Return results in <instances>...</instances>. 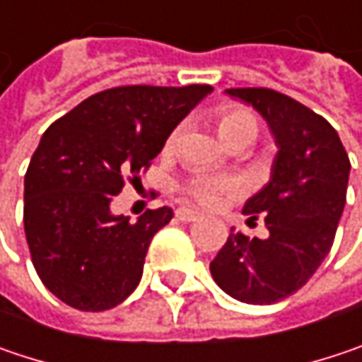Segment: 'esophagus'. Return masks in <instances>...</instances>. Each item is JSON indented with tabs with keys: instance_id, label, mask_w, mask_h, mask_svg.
<instances>
[{
	"instance_id": "34e87169",
	"label": "esophagus",
	"mask_w": 362,
	"mask_h": 362,
	"mask_svg": "<svg viewBox=\"0 0 362 362\" xmlns=\"http://www.w3.org/2000/svg\"><path fill=\"white\" fill-rule=\"evenodd\" d=\"M175 216L181 220V222H194V220L202 218V214H199L197 210H194V208H187V206H183V208H177Z\"/></svg>"
}]
</instances>
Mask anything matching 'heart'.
Returning <instances> with one entry per match:
<instances>
[{"mask_svg": "<svg viewBox=\"0 0 362 362\" xmlns=\"http://www.w3.org/2000/svg\"><path fill=\"white\" fill-rule=\"evenodd\" d=\"M220 136L228 142L230 138L245 134V132H255L257 134V121L251 111L247 109H230L224 111L220 115ZM175 140V136L168 138V144ZM239 185L237 181L228 179V177H216V175H206V173H197L192 179H187V183L183 185V192L195 199L202 206H216L222 195L237 192Z\"/></svg>", "mask_w": 362, "mask_h": 362, "instance_id": "obj_1", "label": "heart"}]
</instances>
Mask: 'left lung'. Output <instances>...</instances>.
Segmentation results:
<instances>
[{
  "label": "left lung",
  "instance_id": "1",
  "mask_svg": "<svg viewBox=\"0 0 362 362\" xmlns=\"http://www.w3.org/2000/svg\"><path fill=\"white\" fill-rule=\"evenodd\" d=\"M270 125L278 146L268 185L243 214H266L268 239L228 235L210 262L214 282L233 298L272 305L297 293L329 253L346 204L350 160L338 132L298 100L270 88H228Z\"/></svg>",
  "mask_w": 362,
  "mask_h": 362
}]
</instances>
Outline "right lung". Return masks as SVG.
Wrapping results in <instances>:
<instances>
[{"label": "right lung", "mask_w": 362, "mask_h": 362, "mask_svg": "<svg viewBox=\"0 0 362 362\" xmlns=\"http://www.w3.org/2000/svg\"><path fill=\"white\" fill-rule=\"evenodd\" d=\"M210 92L208 84L117 86L47 127L24 177V233L42 284L65 305L107 311L136 291L150 241L173 210L129 222L111 212L113 195Z\"/></svg>", "instance_id": "right-lung-1"}]
</instances>
